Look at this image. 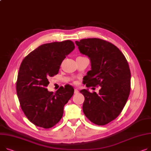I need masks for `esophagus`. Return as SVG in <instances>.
I'll list each match as a JSON object with an SVG mask.
<instances>
[{
	"mask_svg": "<svg viewBox=\"0 0 151 151\" xmlns=\"http://www.w3.org/2000/svg\"><path fill=\"white\" fill-rule=\"evenodd\" d=\"M74 93H75V94H78V93H79V91H78V90L77 88H75V89Z\"/></svg>",
	"mask_w": 151,
	"mask_h": 151,
	"instance_id": "34e87169",
	"label": "esophagus"
}]
</instances>
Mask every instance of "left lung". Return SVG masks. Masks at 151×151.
I'll return each mask as SVG.
<instances>
[{
  "label": "left lung",
  "mask_w": 151,
  "mask_h": 151,
  "mask_svg": "<svg viewBox=\"0 0 151 151\" xmlns=\"http://www.w3.org/2000/svg\"><path fill=\"white\" fill-rule=\"evenodd\" d=\"M81 53L88 57L91 70L86 76V86H99V93L81 90L86 116L93 123L103 126L122 112L130 90V71L124 55L114 44L98 38L75 42Z\"/></svg>",
  "instance_id": "8db88e82"
}]
</instances>
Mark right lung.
Segmentation results:
<instances>
[{"label": "right lung", "mask_w": 151, "mask_h": 151, "mask_svg": "<svg viewBox=\"0 0 151 151\" xmlns=\"http://www.w3.org/2000/svg\"><path fill=\"white\" fill-rule=\"evenodd\" d=\"M67 40L41 45L29 53L20 66L16 92L21 109L35 125L51 128L61 119L64 106L74 93L72 87L48 92V78L58 73L63 60L75 49Z\"/></svg>", "instance_id": "add662e5"}]
</instances>
